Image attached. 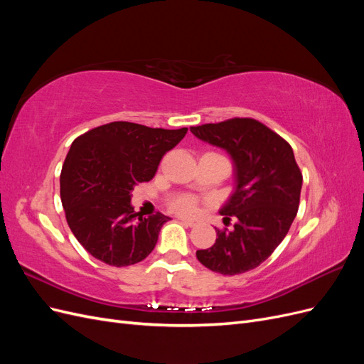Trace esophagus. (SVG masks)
Returning <instances> with one entry per match:
<instances>
[{
    "instance_id": "34e87169",
    "label": "esophagus",
    "mask_w": 364,
    "mask_h": 364,
    "mask_svg": "<svg viewBox=\"0 0 364 364\" xmlns=\"http://www.w3.org/2000/svg\"><path fill=\"white\" fill-rule=\"evenodd\" d=\"M181 222H182L185 226H190V228H193V226L197 225L196 220H191V218H181Z\"/></svg>"
}]
</instances>
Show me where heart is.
I'll list each match as a JSON object with an SVG mask.
<instances>
[{
  "instance_id": "obj_1",
  "label": "heart",
  "mask_w": 364,
  "mask_h": 364,
  "mask_svg": "<svg viewBox=\"0 0 364 364\" xmlns=\"http://www.w3.org/2000/svg\"><path fill=\"white\" fill-rule=\"evenodd\" d=\"M171 206L181 214H191L196 211V200L190 196H182L174 199Z\"/></svg>"
}]
</instances>
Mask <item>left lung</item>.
Listing matches in <instances>:
<instances>
[{"mask_svg":"<svg viewBox=\"0 0 364 364\" xmlns=\"http://www.w3.org/2000/svg\"><path fill=\"white\" fill-rule=\"evenodd\" d=\"M203 142L232 159L235 188L220 214L235 218L232 230H215V243L196 257L209 270L240 274L257 269L277 249L299 208L302 174L293 149L252 118L191 127Z\"/></svg>","mask_w":364,"mask_h":364,"instance_id":"8db88e82","label":"left lung"}]
</instances>
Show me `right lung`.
Returning <instances> with one entry per match:
<instances>
[{
	"label": "right lung",
	"instance_id": "right-lung-1",
	"mask_svg": "<svg viewBox=\"0 0 364 364\" xmlns=\"http://www.w3.org/2000/svg\"><path fill=\"white\" fill-rule=\"evenodd\" d=\"M186 130L115 121L74 139L62 167L60 199L74 237L94 258L126 267L155 249L171 218L161 213L142 217L130 203L132 190L155 176Z\"/></svg>",
	"mask_w": 364,
	"mask_h": 364
}]
</instances>
